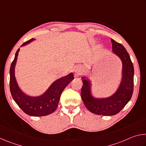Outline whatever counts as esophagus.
I'll use <instances>...</instances> for the list:
<instances>
[{
	"mask_svg": "<svg viewBox=\"0 0 146 146\" xmlns=\"http://www.w3.org/2000/svg\"><path fill=\"white\" fill-rule=\"evenodd\" d=\"M84 72V68L82 65L76 66L75 68V73L76 75H81Z\"/></svg>",
	"mask_w": 146,
	"mask_h": 146,
	"instance_id": "34e87169",
	"label": "esophagus"
}]
</instances>
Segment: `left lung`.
<instances>
[{"mask_svg":"<svg viewBox=\"0 0 146 146\" xmlns=\"http://www.w3.org/2000/svg\"><path fill=\"white\" fill-rule=\"evenodd\" d=\"M112 51L122 62V78L117 91L108 98H94L91 92L90 81L82 77L81 97L90 112L98 115L111 116L119 113L130 100L134 86V68L129 53L122 44L111 39Z\"/></svg>","mask_w":146,"mask_h":146,"instance_id":"1","label":"left lung"}]
</instances>
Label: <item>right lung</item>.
<instances>
[{"label": "right lung", "instance_id": "add662e5", "mask_svg": "<svg viewBox=\"0 0 146 146\" xmlns=\"http://www.w3.org/2000/svg\"><path fill=\"white\" fill-rule=\"evenodd\" d=\"M35 40L31 38L22 44V46L30 43ZM20 49L15 53L14 60L12 62L9 70V88L15 102L27 115L33 117H42L53 113L57 108L59 100L66 86L74 79L72 73L55 81L43 95L39 97H30L26 95L19 88L15 76V67Z\"/></svg>", "mask_w": 146, "mask_h": 146}]
</instances>
